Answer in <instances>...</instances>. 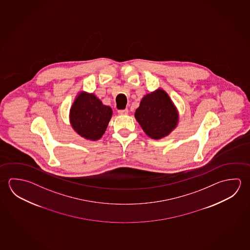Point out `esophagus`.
Returning a JSON list of instances; mask_svg holds the SVG:
<instances>
[{"instance_id":"obj_1","label":"esophagus","mask_w":250,"mask_h":250,"mask_svg":"<svg viewBox=\"0 0 250 250\" xmlns=\"http://www.w3.org/2000/svg\"><path fill=\"white\" fill-rule=\"evenodd\" d=\"M128 113V110H127V108H125V109H120L118 110L119 114H127Z\"/></svg>"}]
</instances>
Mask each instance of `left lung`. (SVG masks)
<instances>
[{"label":"left lung","mask_w":250,"mask_h":250,"mask_svg":"<svg viewBox=\"0 0 250 250\" xmlns=\"http://www.w3.org/2000/svg\"><path fill=\"white\" fill-rule=\"evenodd\" d=\"M135 117L149 137L161 139L176 127L178 114L169 95L158 89L143 98Z\"/></svg>","instance_id":"8db88e82"}]
</instances>
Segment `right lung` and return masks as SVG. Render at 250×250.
Returning <instances> with one entry per match:
<instances>
[{
  "instance_id": "obj_1",
  "label": "right lung",
  "mask_w": 250,
  "mask_h": 250,
  "mask_svg": "<svg viewBox=\"0 0 250 250\" xmlns=\"http://www.w3.org/2000/svg\"><path fill=\"white\" fill-rule=\"evenodd\" d=\"M112 116L110 106H105L93 93H81L72 104L70 120L72 127L85 139H100Z\"/></svg>"
}]
</instances>
